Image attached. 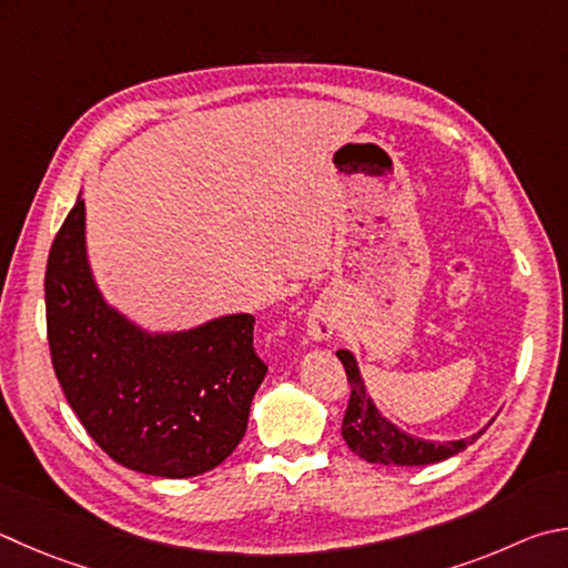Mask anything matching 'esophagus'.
I'll list each match as a JSON object with an SVG mask.
<instances>
[{
    "mask_svg": "<svg viewBox=\"0 0 568 568\" xmlns=\"http://www.w3.org/2000/svg\"><path fill=\"white\" fill-rule=\"evenodd\" d=\"M337 320L335 313L329 311V305H315L311 315H307V335L313 339H327L335 333Z\"/></svg>",
    "mask_w": 568,
    "mask_h": 568,
    "instance_id": "obj_1",
    "label": "esophagus"
}]
</instances>
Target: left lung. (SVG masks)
Instances as JSON below:
<instances>
[{"label": "left lung", "instance_id": "8db88e82", "mask_svg": "<svg viewBox=\"0 0 568 568\" xmlns=\"http://www.w3.org/2000/svg\"><path fill=\"white\" fill-rule=\"evenodd\" d=\"M339 363L345 367L347 383H349V399L343 417V439L347 447L367 462L373 464H397V467H425V464H435L442 459H449L459 455L481 437L477 432L474 437L457 439V442H425L407 437L395 425L379 415L373 399L367 397L363 379H359L355 357L347 349L337 353Z\"/></svg>", "mask_w": 568, "mask_h": 568}]
</instances>
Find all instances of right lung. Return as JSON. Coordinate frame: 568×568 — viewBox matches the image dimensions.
I'll list each match as a JSON object with an SVG mask.
<instances>
[{"mask_svg":"<svg viewBox=\"0 0 568 568\" xmlns=\"http://www.w3.org/2000/svg\"><path fill=\"white\" fill-rule=\"evenodd\" d=\"M47 337L64 397L89 437L121 467L199 477L231 455L248 427L267 365L253 315H229L179 335H143L109 311L84 253V201L51 243Z\"/></svg>","mask_w":568,"mask_h":568,"instance_id":"obj_1","label":"right lung"}]
</instances>
